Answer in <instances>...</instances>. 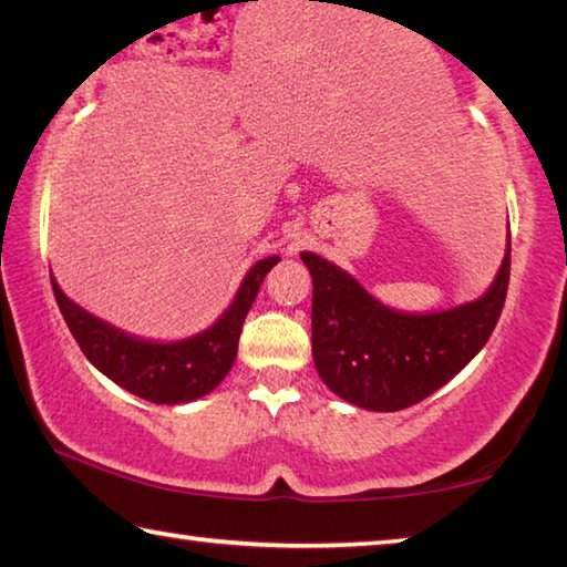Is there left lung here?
<instances>
[{
  "label": "left lung",
  "mask_w": 567,
  "mask_h": 567,
  "mask_svg": "<svg viewBox=\"0 0 567 567\" xmlns=\"http://www.w3.org/2000/svg\"><path fill=\"white\" fill-rule=\"evenodd\" d=\"M312 275V358L334 395L378 412L405 410L453 380L501 320L511 243L495 282L475 302L408 315L378 302L352 275L302 252Z\"/></svg>",
  "instance_id": "left-lung-1"
}]
</instances>
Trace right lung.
Masks as SVG:
<instances>
[{"label": "right lung", "instance_id": "right-lung-1", "mask_svg": "<svg viewBox=\"0 0 567 567\" xmlns=\"http://www.w3.org/2000/svg\"><path fill=\"white\" fill-rule=\"evenodd\" d=\"M280 257H265L245 275L243 285L213 328L177 342H150L124 334L66 297L52 277L54 300L66 328L94 368L120 388L157 405H179L213 392L233 370L243 322L265 275Z\"/></svg>", "mask_w": 567, "mask_h": 567}]
</instances>
